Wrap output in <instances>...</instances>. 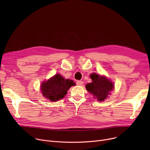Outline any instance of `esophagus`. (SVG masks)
I'll return each mask as SVG.
<instances>
[{
	"label": "esophagus",
	"instance_id": "1",
	"mask_svg": "<svg viewBox=\"0 0 150 150\" xmlns=\"http://www.w3.org/2000/svg\"><path fill=\"white\" fill-rule=\"evenodd\" d=\"M76 84L78 86H82V85L83 84V82L81 81H76Z\"/></svg>",
	"mask_w": 150,
	"mask_h": 150
}]
</instances>
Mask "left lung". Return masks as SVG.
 <instances>
[{
    "mask_svg": "<svg viewBox=\"0 0 150 150\" xmlns=\"http://www.w3.org/2000/svg\"><path fill=\"white\" fill-rule=\"evenodd\" d=\"M91 83L86 84V88L98 101H104L114 88V84L105 76H99L96 73L91 75Z\"/></svg>",
    "mask_w": 150,
    "mask_h": 150,
    "instance_id": "1",
    "label": "left lung"
}]
</instances>
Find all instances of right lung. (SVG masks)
Wrapping results in <instances>:
<instances>
[{
    "mask_svg": "<svg viewBox=\"0 0 150 150\" xmlns=\"http://www.w3.org/2000/svg\"><path fill=\"white\" fill-rule=\"evenodd\" d=\"M75 83L69 79H65L59 74L55 75L48 81L42 83L41 91L44 97L52 101H57L64 98L67 91Z\"/></svg>",
    "mask_w": 150,
    "mask_h": 150,
    "instance_id": "obj_1",
    "label": "right lung"
}]
</instances>
